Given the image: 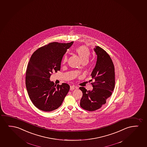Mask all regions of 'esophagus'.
I'll use <instances>...</instances> for the list:
<instances>
[{
	"instance_id": "1",
	"label": "esophagus",
	"mask_w": 147,
	"mask_h": 147,
	"mask_svg": "<svg viewBox=\"0 0 147 147\" xmlns=\"http://www.w3.org/2000/svg\"><path fill=\"white\" fill-rule=\"evenodd\" d=\"M75 87L74 86H73V85H72V86H70V90H73L74 89Z\"/></svg>"
}]
</instances>
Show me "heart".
Masks as SVG:
<instances>
[{"label":"heart","mask_w":147,"mask_h":147,"mask_svg":"<svg viewBox=\"0 0 147 147\" xmlns=\"http://www.w3.org/2000/svg\"><path fill=\"white\" fill-rule=\"evenodd\" d=\"M75 52L76 53L81 62L87 61L88 60L89 57L90 55V53L88 49L86 47L84 46L78 47L75 49ZM67 61V57L66 56H65L63 59V63H65Z\"/></svg>","instance_id":"1"}]
</instances>
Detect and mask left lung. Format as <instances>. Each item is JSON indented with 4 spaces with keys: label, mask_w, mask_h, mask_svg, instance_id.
I'll use <instances>...</instances> for the list:
<instances>
[{
    "label": "left lung",
    "mask_w": 147,
    "mask_h": 147,
    "mask_svg": "<svg viewBox=\"0 0 147 147\" xmlns=\"http://www.w3.org/2000/svg\"><path fill=\"white\" fill-rule=\"evenodd\" d=\"M94 51L97 61L91 74L94 79V82L92 83L93 89L87 90L83 87H79L83 93L80 107L90 111H96L105 105L112 94L115 86V67L111 59L106 51L99 46H95Z\"/></svg>",
    "instance_id": "8db88e82"
}]
</instances>
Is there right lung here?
<instances>
[{"label": "right lung", "instance_id": "right-lung-1", "mask_svg": "<svg viewBox=\"0 0 147 147\" xmlns=\"http://www.w3.org/2000/svg\"><path fill=\"white\" fill-rule=\"evenodd\" d=\"M73 42H51L38 48L30 57L26 71V90L32 103L41 111L58 109L68 93V84L56 86L50 78L53 72L60 70L63 57Z\"/></svg>", "mask_w": 147, "mask_h": 147}]
</instances>
